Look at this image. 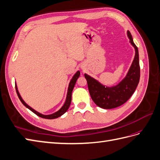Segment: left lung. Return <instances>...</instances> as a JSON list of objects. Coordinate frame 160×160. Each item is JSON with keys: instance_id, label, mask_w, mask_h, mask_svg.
Masks as SVG:
<instances>
[{"instance_id": "obj_1", "label": "left lung", "mask_w": 160, "mask_h": 160, "mask_svg": "<svg viewBox=\"0 0 160 160\" xmlns=\"http://www.w3.org/2000/svg\"><path fill=\"white\" fill-rule=\"evenodd\" d=\"M128 36L130 43L135 49V57L126 77L118 85L111 88L105 87L98 81L85 74L91 98L97 106L100 108L111 109L122 105L133 94L139 83L141 69L138 50L132 39L130 31H128Z\"/></svg>"}]
</instances>
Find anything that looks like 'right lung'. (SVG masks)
I'll list each match as a JSON object with an SVG mask.
<instances>
[{
    "mask_svg": "<svg viewBox=\"0 0 160 160\" xmlns=\"http://www.w3.org/2000/svg\"><path fill=\"white\" fill-rule=\"evenodd\" d=\"M80 75V72L79 71H77L75 74V75H74L72 78V79L71 80V81H70V83H69V85H68V92H67V99H66V101H65V103L63 105V107H62L60 109L59 111H58L57 112H54V113L53 114H51V115H42L41 113H40V112H38L37 111H36L35 110H34L32 108H31L30 106H28V104H27L24 100H23V99L22 98V97L20 96V94H19V93L18 90V88H17V85L16 84H15V89H16V92H17V94L19 97V100H20V101L22 102V103L24 105V106L26 107H27L28 108V109H30L31 111H32L34 114H36L37 115H38V117H40V118H44V119H56V118H59V117H60L61 115H63L64 113H65L67 111V110L68 109V108L70 107V104H71V98H72V89L74 88V87H75V85L76 83V81L77 80L78 78H79Z\"/></svg>",
    "mask_w": 160,
    "mask_h": 160,
    "instance_id": "right-lung-1",
    "label": "right lung"
}]
</instances>
